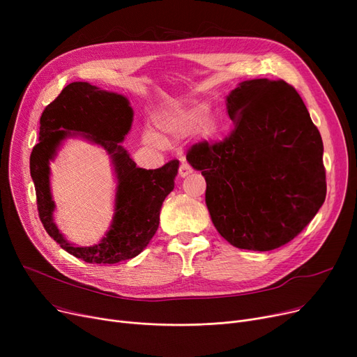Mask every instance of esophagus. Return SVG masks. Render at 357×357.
<instances>
[{
    "mask_svg": "<svg viewBox=\"0 0 357 357\" xmlns=\"http://www.w3.org/2000/svg\"><path fill=\"white\" fill-rule=\"evenodd\" d=\"M190 174H192V167L190 166V163L182 162L181 166H179V176L185 178V176H188Z\"/></svg>",
    "mask_w": 357,
    "mask_h": 357,
    "instance_id": "34e87169",
    "label": "esophagus"
}]
</instances>
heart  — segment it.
Here are the masks:
<instances>
[{"mask_svg": "<svg viewBox=\"0 0 357 357\" xmlns=\"http://www.w3.org/2000/svg\"><path fill=\"white\" fill-rule=\"evenodd\" d=\"M207 117V109L202 105H183L176 104L166 109L159 111L155 116V124L160 133L172 139H181L197 131ZM207 133H213L214 126L210 123L205 126ZM143 140L149 144L162 146L163 142L159 136L152 131H146L143 135Z\"/></svg>", "mask_w": 357, "mask_h": 357, "instance_id": "heart-1", "label": "heart"}]
</instances>
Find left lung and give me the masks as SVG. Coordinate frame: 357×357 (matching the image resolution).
I'll use <instances>...</instances> for the list:
<instances>
[{
    "mask_svg": "<svg viewBox=\"0 0 357 357\" xmlns=\"http://www.w3.org/2000/svg\"><path fill=\"white\" fill-rule=\"evenodd\" d=\"M227 112L230 135L192 144L186 160L207 181L205 202L230 245L278 249L308 226L326 199L320 131L282 79L238 84L227 96Z\"/></svg>",
    "mask_w": 357,
    "mask_h": 357,
    "instance_id": "8db88e82",
    "label": "left lung"
}]
</instances>
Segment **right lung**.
I'll use <instances>...</instances> for the list:
<instances>
[{
  "instance_id": "1",
  "label": "right lung",
  "mask_w": 357,
  "mask_h": 357,
  "mask_svg": "<svg viewBox=\"0 0 357 357\" xmlns=\"http://www.w3.org/2000/svg\"><path fill=\"white\" fill-rule=\"evenodd\" d=\"M131 121L133 109L126 97L88 82L69 84L42 112L39 143L30 155L37 211L47 234L68 253L88 264L112 265L137 256L155 236L162 204L174 190L179 166L176 159L147 171L137 167L120 146ZM70 130L82 132L107 150L119 181L112 229L101 243L91 248H75L68 243L51 218L54 203L48 186V160Z\"/></svg>"
}]
</instances>
